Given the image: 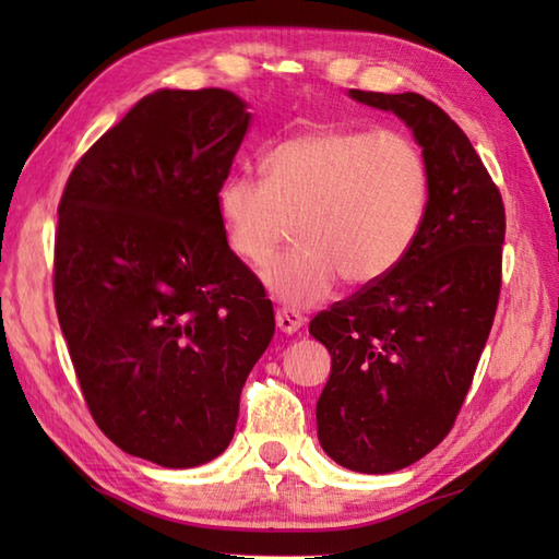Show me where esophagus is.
<instances>
[{"mask_svg":"<svg viewBox=\"0 0 559 559\" xmlns=\"http://www.w3.org/2000/svg\"><path fill=\"white\" fill-rule=\"evenodd\" d=\"M302 323H306V318H302L298 310L293 308H278L276 310V325L281 333H296V330L302 328Z\"/></svg>","mask_w":559,"mask_h":559,"instance_id":"1","label":"esophagus"}]
</instances>
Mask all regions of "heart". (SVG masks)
Wrapping results in <instances>:
<instances>
[{"instance_id":"b5f03b06","label":"heart","mask_w":559,"mask_h":559,"mask_svg":"<svg viewBox=\"0 0 559 559\" xmlns=\"http://www.w3.org/2000/svg\"><path fill=\"white\" fill-rule=\"evenodd\" d=\"M427 157L396 130H308L266 155V177L229 175L216 212L229 249L263 266L300 222L302 243L263 281L288 306L325 300L343 278L370 288L409 257L429 210Z\"/></svg>"}]
</instances>
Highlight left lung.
Here are the masks:
<instances>
[{"instance_id": "obj_1", "label": "left lung", "mask_w": 559, "mask_h": 559, "mask_svg": "<svg viewBox=\"0 0 559 559\" xmlns=\"http://www.w3.org/2000/svg\"><path fill=\"white\" fill-rule=\"evenodd\" d=\"M414 130L431 194L400 266L310 320L333 357L318 400L320 447L340 466L392 473L447 439L493 325L506 206L471 140L419 93L349 91Z\"/></svg>"}]
</instances>
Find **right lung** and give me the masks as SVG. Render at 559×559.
<instances>
[{
    "label": "right lung",
    "mask_w": 559,
    "mask_h": 559,
    "mask_svg": "<svg viewBox=\"0 0 559 559\" xmlns=\"http://www.w3.org/2000/svg\"><path fill=\"white\" fill-rule=\"evenodd\" d=\"M249 118L229 91H157L88 147L59 202L53 300L83 400L116 447L157 466L229 447L276 330L216 212Z\"/></svg>",
    "instance_id": "add662e5"
}]
</instances>
